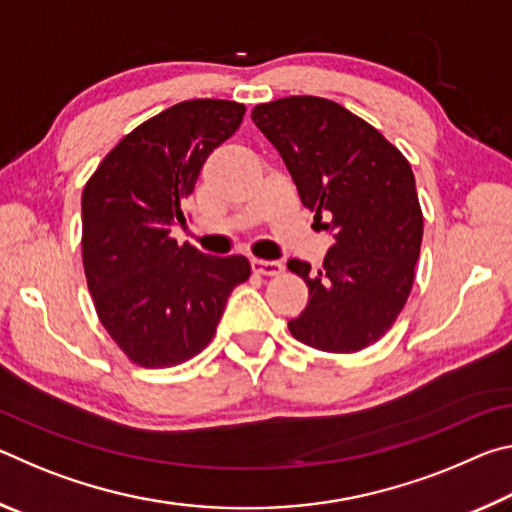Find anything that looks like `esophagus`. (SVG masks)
<instances>
[{
	"instance_id": "1",
	"label": "esophagus",
	"mask_w": 512,
	"mask_h": 512,
	"mask_svg": "<svg viewBox=\"0 0 512 512\" xmlns=\"http://www.w3.org/2000/svg\"><path fill=\"white\" fill-rule=\"evenodd\" d=\"M250 266L257 275H280L284 268L280 262H266V259H253Z\"/></svg>"
}]
</instances>
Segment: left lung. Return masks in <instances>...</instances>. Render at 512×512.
Segmentation results:
<instances>
[{
	"instance_id": "left-lung-1",
	"label": "left lung",
	"mask_w": 512,
	"mask_h": 512,
	"mask_svg": "<svg viewBox=\"0 0 512 512\" xmlns=\"http://www.w3.org/2000/svg\"><path fill=\"white\" fill-rule=\"evenodd\" d=\"M253 121L287 164L300 201L334 244L323 268L300 259L289 271L309 302L289 332L323 352H357L379 341L409 298L422 244V210L404 155L339 103L287 97L262 103Z\"/></svg>"
}]
</instances>
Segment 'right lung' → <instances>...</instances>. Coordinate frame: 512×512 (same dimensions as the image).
Listing matches in <instances>:
<instances>
[{
	"label": "right lung",
	"instance_id": "right-lung-1",
	"mask_svg": "<svg viewBox=\"0 0 512 512\" xmlns=\"http://www.w3.org/2000/svg\"><path fill=\"white\" fill-rule=\"evenodd\" d=\"M237 101L194 99L144 121L83 189V266L101 325L126 357L171 368L212 341L246 257H212L171 237L216 146L237 131Z\"/></svg>",
	"mask_w": 512,
	"mask_h": 512
}]
</instances>
